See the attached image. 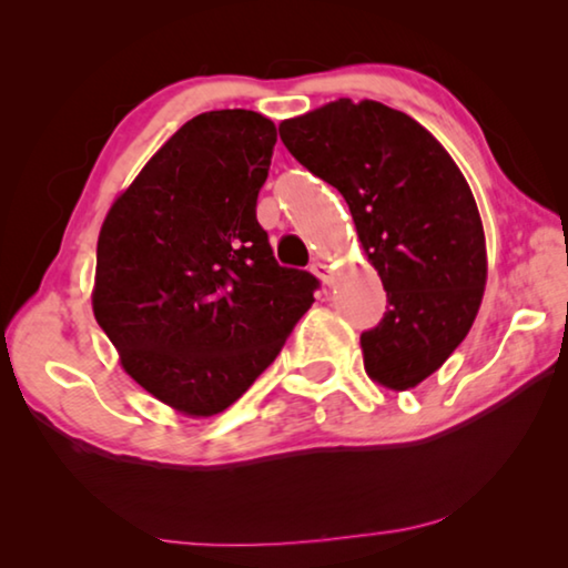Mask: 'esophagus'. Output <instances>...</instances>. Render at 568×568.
<instances>
[{
    "instance_id": "esophagus-1",
    "label": "esophagus",
    "mask_w": 568,
    "mask_h": 568,
    "mask_svg": "<svg viewBox=\"0 0 568 568\" xmlns=\"http://www.w3.org/2000/svg\"><path fill=\"white\" fill-rule=\"evenodd\" d=\"M311 271H313L315 277H318L321 283H331L333 281V273H331V267H328V263H325V261H315Z\"/></svg>"
}]
</instances>
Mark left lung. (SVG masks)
I'll return each mask as SVG.
<instances>
[{"label":"left lung","mask_w":568,"mask_h":568,"mask_svg":"<svg viewBox=\"0 0 568 568\" xmlns=\"http://www.w3.org/2000/svg\"><path fill=\"white\" fill-rule=\"evenodd\" d=\"M281 140L345 197L386 291V315L361 335L365 373L416 388L466 338L486 291L484 223L464 172L420 122L376 100L283 120Z\"/></svg>","instance_id":"8db88e82"}]
</instances>
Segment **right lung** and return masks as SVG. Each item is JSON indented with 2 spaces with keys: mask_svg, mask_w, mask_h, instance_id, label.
<instances>
[{
  "mask_svg": "<svg viewBox=\"0 0 568 568\" xmlns=\"http://www.w3.org/2000/svg\"><path fill=\"white\" fill-rule=\"evenodd\" d=\"M277 128L253 110L182 124L110 205L92 311L124 373L187 418L253 386L318 281L275 263L255 217Z\"/></svg>",
  "mask_w": 568,
  "mask_h": 568,
  "instance_id": "obj_1",
  "label": "right lung"
}]
</instances>
